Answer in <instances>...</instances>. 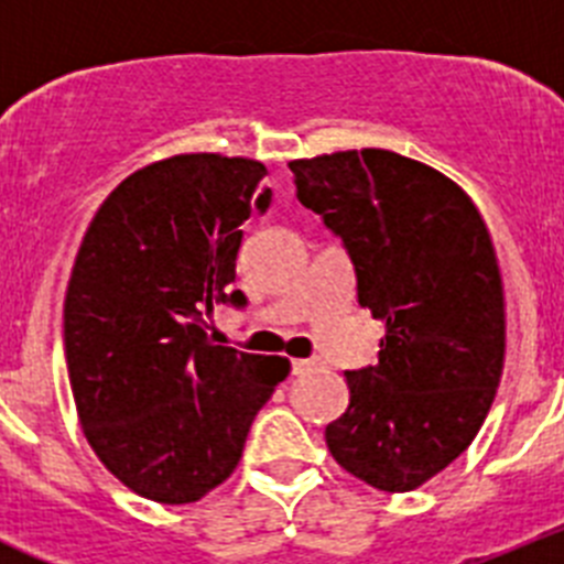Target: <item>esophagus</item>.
Wrapping results in <instances>:
<instances>
[{"label": "esophagus", "instance_id": "esophagus-1", "mask_svg": "<svg viewBox=\"0 0 564 564\" xmlns=\"http://www.w3.org/2000/svg\"><path fill=\"white\" fill-rule=\"evenodd\" d=\"M316 367H318L316 358H296V361H291L293 376H305V372L316 370Z\"/></svg>", "mask_w": 564, "mask_h": 564}]
</instances>
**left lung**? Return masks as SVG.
I'll return each instance as SVG.
<instances>
[{
	"instance_id": "1",
	"label": "left lung",
	"mask_w": 564,
	"mask_h": 564,
	"mask_svg": "<svg viewBox=\"0 0 564 564\" xmlns=\"http://www.w3.org/2000/svg\"><path fill=\"white\" fill-rule=\"evenodd\" d=\"M296 197L341 239L358 305L387 325L378 364L347 370L327 423L341 468L412 491L466 452L500 387L506 311L488 228L457 183L387 149L293 161Z\"/></svg>"
}]
</instances>
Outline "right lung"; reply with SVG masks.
<instances>
[{
	"instance_id": "right-lung-1",
	"label": "right lung",
	"mask_w": 564,
	"mask_h": 564,
	"mask_svg": "<svg viewBox=\"0 0 564 564\" xmlns=\"http://www.w3.org/2000/svg\"><path fill=\"white\" fill-rule=\"evenodd\" d=\"M265 166L174 154L101 203L64 299V356L84 435L134 495L200 500L237 468L288 358L214 344L234 291L242 223L271 206Z\"/></svg>"
}]
</instances>
